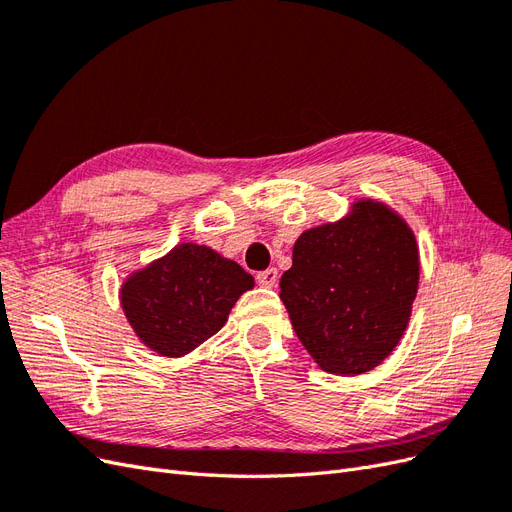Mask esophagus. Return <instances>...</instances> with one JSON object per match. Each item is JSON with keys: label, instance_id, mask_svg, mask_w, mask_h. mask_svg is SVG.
Returning a JSON list of instances; mask_svg holds the SVG:
<instances>
[{"label": "esophagus", "instance_id": "1", "mask_svg": "<svg viewBox=\"0 0 512 512\" xmlns=\"http://www.w3.org/2000/svg\"><path fill=\"white\" fill-rule=\"evenodd\" d=\"M256 280H258V284H260V286L273 288V286L277 284V269H275V267H271V269H267V271H260V273L256 275Z\"/></svg>", "mask_w": 512, "mask_h": 512}]
</instances>
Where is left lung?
<instances>
[{"mask_svg":"<svg viewBox=\"0 0 512 512\" xmlns=\"http://www.w3.org/2000/svg\"><path fill=\"white\" fill-rule=\"evenodd\" d=\"M280 288L312 359L331 374H365L408 327L418 288L416 239L389 207L361 200L346 220L303 232Z\"/></svg>","mask_w":512,"mask_h":512,"instance_id":"1","label":"left lung"}]
</instances>
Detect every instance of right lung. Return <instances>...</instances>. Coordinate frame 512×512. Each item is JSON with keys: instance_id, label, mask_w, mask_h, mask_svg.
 I'll return each instance as SVG.
<instances>
[{"instance_id": "add662e5", "label": "right lung", "mask_w": 512, "mask_h": 512, "mask_svg": "<svg viewBox=\"0 0 512 512\" xmlns=\"http://www.w3.org/2000/svg\"><path fill=\"white\" fill-rule=\"evenodd\" d=\"M254 277L211 247L181 243L128 277L121 305L141 342L162 356H183L218 333Z\"/></svg>"}]
</instances>
